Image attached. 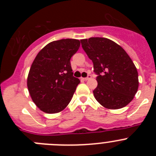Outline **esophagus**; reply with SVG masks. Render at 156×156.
<instances>
[{"label": "esophagus", "instance_id": "1", "mask_svg": "<svg viewBox=\"0 0 156 156\" xmlns=\"http://www.w3.org/2000/svg\"><path fill=\"white\" fill-rule=\"evenodd\" d=\"M90 78H91V76H90V75H88L87 77H85V78H82V80H83L87 81V80H90Z\"/></svg>", "mask_w": 156, "mask_h": 156}]
</instances>
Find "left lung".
<instances>
[{"instance_id":"left-lung-1","label":"left lung","mask_w":156,"mask_h":156,"mask_svg":"<svg viewBox=\"0 0 156 156\" xmlns=\"http://www.w3.org/2000/svg\"><path fill=\"white\" fill-rule=\"evenodd\" d=\"M80 42L98 75V86L93 90L95 99L109 109L127 105L139 85L137 68L127 53L108 38L90 37Z\"/></svg>"}]
</instances>
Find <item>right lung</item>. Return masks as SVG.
Returning <instances> with one entry per match:
<instances>
[{"label": "right lung", "instance_id": "obj_1", "mask_svg": "<svg viewBox=\"0 0 156 156\" xmlns=\"http://www.w3.org/2000/svg\"><path fill=\"white\" fill-rule=\"evenodd\" d=\"M80 45L76 39L52 41L36 56L29 72L27 87L32 100L41 111L57 113L70 102L80 82L73 76L70 59Z\"/></svg>", "mask_w": 156, "mask_h": 156}]
</instances>
